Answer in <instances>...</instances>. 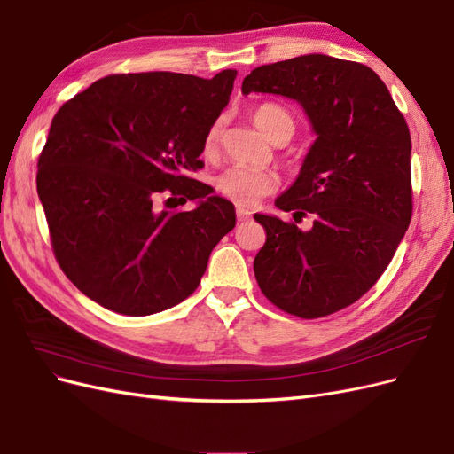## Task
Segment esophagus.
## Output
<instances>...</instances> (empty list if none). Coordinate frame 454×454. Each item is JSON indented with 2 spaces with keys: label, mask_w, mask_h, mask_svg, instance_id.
Here are the masks:
<instances>
[{
  "label": "esophagus",
  "mask_w": 454,
  "mask_h": 454,
  "mask_svg": "<svg viewBox=\"0 0 454 454\" xmlns=\"http://www.w3.org/2000/svg\"><path fill=\"white\" fill-rule=\"evenodd\" d=\"M250 217H252V212L246 210V208H240V206H239V208H237V219H239V222H248Z\"/></svg>",
  "instance_id": "1"
}]
</instances>
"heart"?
<instances>
[{"label":"heart","instance_id":"b5f03b06","mask_svg":"<svg viewBox=\"0 0 454 454\" xmlns=\"http://www.w3.org/2000/svg\"><path fill=\"white\" fill-rule=\"evenodd\" d=\"M252 117L255 125L259 127V130L263 132L270 142L278 138L290 140L292 134L295 132V121L292 114L278 104H272V102L261 104L254 109ZM219 140H222V119L214 121L208 127V130H206L204 142H202V153L206 157L214 155L219 145ZM214 185L217 193L229 199L231 202H235L239 206H254L277 189L278 180L277 176L269 170L232 167L219 174L215 177Z\"/></svg>","mask_w":454,"mask_h":454}]
</instances>
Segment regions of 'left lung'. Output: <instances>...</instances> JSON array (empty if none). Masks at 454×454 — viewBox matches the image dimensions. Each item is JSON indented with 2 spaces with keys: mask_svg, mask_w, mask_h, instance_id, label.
Here are the masks:
<instances>
[{
  "mask_svg": "<svg viewBox=\"0 0 454 454\" xmlns=\"http://www.w3.org/2000/svg\"><path fill=\"white\" fill-rule=\"evenodd\" d=\"M242 92L297 100L318 138L295 184L274 204L309 231L255 214L267 240L254 259L261 292L280 310L322 318L352 305L380 278L413 214L411 134L371 67L325 54L259 66Z\"/></svg>",
  "mask_w": 454,
  "mask_h": 454,
  "instance_id": "left-lung-1",
  "label": "left lung"
}]
</instances>
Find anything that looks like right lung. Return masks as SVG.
Returning a JSON list of instances; mask_svg holds the SVG:
<instances>
[{
	"label": "right lung",
	"instance_id": "add662e5",
	"mask_svg": "<svg viewBox=\"0 0 454 454\" xmlns=\"http://www.w3.org/2000/svg\"><path fill=\"white\" fill-rule=\"evenodd\" d=\"M235 77L107 75L54 115L37 195L60 269L98 305L147 316L182 303L235 227V206L189 176L204 167V134ZM160 198L165 207L191 200L198 208L160 211Z\"/></svg>",
	"mask_w": 454,
	"mask_h": 454
}]
</instances>
